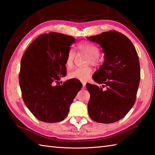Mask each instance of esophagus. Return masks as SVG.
<instances>
[{
	"label": "esophagus",
	"instance_id": "1",
	"mask_svg": "<svg viewBox=\"0 0 155 155\" xmlns=\"http://www.w3.org/2000/svg\"><path fill=\"white\" fill-rule=\"evenodd\" d=\"M82 84H83V87H84L85 86H86V83H85V82H82Z\"/></svg>",
	"mask_w": 155,
	"mask_h": 155
}]
</instances>
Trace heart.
<instances>
[{"label":"heart","instance_id":"heart-1","mask_svg":"<svg viewBox=\"0 0 155 155\" xmlns=\"http://www.w3.org/2000/svg\"><path fill=\"white\" fill-rule=\"evenodd\" d=\"M77 48L78 50V54H84L87 55V63L92 64L93 65L97 66L100 64L103 58H102L101 54L99 52V48L98 46L94 45L93 42L89 41H81L78 42ZM76 58L75 52L70 50L67 53V58H66L65 64L68 68H71L74 64V62ZM92 68L90 67H83V68H77L71 71L68 74V77L70 78H74L81 81H87L88 77L92 73Z\"/></svg>","mask_w":155,"mask_h":155}]
</instances>
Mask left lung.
<instances>
[{"label": "left lung", "mask_w": 155, "mask_h": 155, "mask_svg": "<svg viewBox=\"0 0 155 155\" xmlns=\"http://www.w3.org/2000/svg\"><path fill=\"white\" fill-rule=\"evenodd\" d=\"M88 39L101 46L105 58L93 77L102 87L86 84L91 94L88 114L97 123H113L124 117L135 103L140 79L139 56L132 42L116 31Z\"/></svg>", "instance_id": "obj_1"}]
</instances>
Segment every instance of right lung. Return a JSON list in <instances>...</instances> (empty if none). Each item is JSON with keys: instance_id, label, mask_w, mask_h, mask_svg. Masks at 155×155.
Returning a JSON list of instances; mask_svg holds the SVG:
<instances>
[{"instance_id": "obj_1", "label": "right lung", "mask_w": 155, "mask_h": 155, "mask_svg": "<svg viewBox=\"0 0 155 155\" xmlns=\"http://www.w3.org/2000/svg\"><path fill=\"white\" fill-rule=\"evenodd\" d=\"M74 42L71 36L51 32L39 36L22 55L18 76L22 97L39 120H63L83 86L75 79L56 85L67 74L66 58Z\"/></svg>"}]
</instances>
